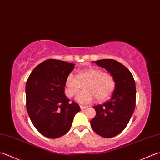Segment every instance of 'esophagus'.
Instances as JSON below:
<instances>
[{
    "label": "esophagus",
    "mask_w": 160,
    "mask_h": 160,
    "mask_svg": "<svg viewBox=\"0 0 160 160\" xmlns=\"http://www.w3.org/2000/svg\"><path fill=\"white\" fill-rule=\"evenodd\" d=\"M80 109H82H82H87V108H88V106H84V105H80Z\"/></svg>",
    "instance_id": "34e87169"
}]
</instances>
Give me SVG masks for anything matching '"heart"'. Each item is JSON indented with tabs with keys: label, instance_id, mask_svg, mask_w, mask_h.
Segmentation results:
<instances>
[{
	"label": "heart",
	"instance_id": "heart-1",
	"mask_svg": "<svg viewBox=\"0 0 160 160\" xmlns=\"http://www.w3.org/2000/svg\"><path fill=\"white\" fill-rule=\"evenodd\" d=\"M84 85L82 93L76 96V101L81 103H89L95 98L98 101L107 100L113 92L115 87L114 77L107 72L91 67L80 70L76 78L72 73L68 75L65 80V94L72 97L80 92Z\"/></svg>",
	"mask_w": 160,
	"mask_h": 160
}]
</instances>
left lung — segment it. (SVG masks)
<instances>
[{
	"label": "left lung",
	"instance_id": "left-lung-1",
	"mask_svg": "<svg viewBox=\"0 0 160 160\" xmlns=\"http://www.w3.org/2000/svg\"><path fill=\"white\" fill-rule=\"evenodd\" d=\"M93 62L107 70L115 81L110 100L93 107L96 114L90 121L96 133L105 138H111L126 128L133 114L136 101L135 82L131 72L114 59H100Z\"/></svg>",
	"mask_w": 160,
	"mask_h": 160
}]
</instances>
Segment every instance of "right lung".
Returning <instances> with one entry per match:
<instances>
[{"label":"right lung","mask_w":160,"mask_h":160,"mask_svg":"<svg viewBox=\"0 0 160 160\" xmlns=\"http://www.w3.org/2000/svg\"><path fill=\"white\" fill-rule=\"evenodd\" d=\"M74 64L49 59L34 68L26 84V108L34 126L48 138L60 137L70 130L76 102L65 96L66 78Z\"/></svg>","instance_id":"add662e5"}]
</instances>
